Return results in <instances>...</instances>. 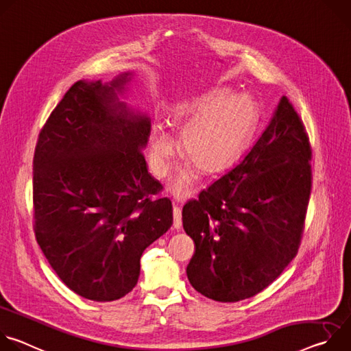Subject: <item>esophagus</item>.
Listing matches in <instances>:
<instances>
[{"mask_svg":"<svg viewBox=\"0 0 351 351\" xmlns=\"http://www.w3.org/2000/svg\"><path fill=\"white\" fill-rule=\"evenodd\" d=\"M173 228L176 230L182 228V211L178 206H173Z\"/></svg>","mask_w":351,"mask_h":351,"instance_id":"34e87169","label":"esophagus"}]
</instances>
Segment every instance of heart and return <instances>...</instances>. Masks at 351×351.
I'll return each instance as SVG.
<instances>
[{
	"instance_id": "obj_1",
	"label": "heart",
	"mask_w": 351,
	"mask_h": 351,
	"mask_svg": "<svg viewBox=\"0 0 351 351\" xmlns=\"http://www.w3.org/2000/svg\"><path fill=\"white\" fill-rule=\"evenodd\" d=\"M175 118L183 129V149L190 161L176 176L172 191L186 198L195 180L194 164L206 173H219L241 158L253 137L257 111L247 95L217 90L176 107ZM175 153V138L164 123H157L149 137V157L158 176L169 173Z\"/></svg>"
}]
</instances>
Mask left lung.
<instances>
[{
	"label": "left lung",
	"mask_w": 351,
	"mask_h": 351,
	"mask_svg": "<svg viewBox=\"0 0 351 351\" xmlns=\"http://www.w3.org/2000/svg\"><path fill=\"white\" fill-rule=\"evenodd\" d=\"M311 147L283 95L244 160L189 202L184 232L195 253L187 279L222 303L253 297L295 257L311 193Z\"/></svg>",
	"instance_id": "1"
}]
</instances>
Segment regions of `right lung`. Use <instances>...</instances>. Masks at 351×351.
<instances>
[{"label":"right lung","instance_id":"1","mask_svg":"<svg viewBox=\"0 0 351 351\" xmlns=\"http://www.w3.org/2000/svg\"><path fill=\"white\" fill-rule=\"evenodd\" d=\"M132 72L79 80L41 129L33 158L34 233L60 279L93 302L133 290L144 250L172 226L143 149L152 119L122 101Z\"/></svg>","mask_w":351,"mask_h":351}]
</instances>
